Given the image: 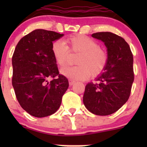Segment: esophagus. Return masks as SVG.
Returning <instances> with one entry per match:
<instances>
[{
  "instance_id": "34e87169",
  "label": "esophagus",
  "mask_w": 147,
  "mask_h": 147,
  "mask_svg": "<svg viewBox=\"0 0 147 147\" xmlns=\"http://www.w3.org/2000/svg\"><path fill=\"white\" fill-rule=\"evenodd\" d=\"M75 81H74V80H69V86L73 85V84H75Z\"/></svg>"
}]
</instances>
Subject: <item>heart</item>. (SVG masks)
Here are the masks:
<instances>
[{"label": "heart", "instance_id": "obj_1", "mask_svg": "<svg viewBox=\"0 0 147 147\" xmlns=\"http://www.w3.org/2000/svg\"><path fill=\"white\" fill-rule=\"evenodd\" d=\"M52 54L57 65L63 67L67 62L69 50L80 53L77 66L62 68L60 72L70 80H84L90 75L97 77L105 71L108 63V53L94 40L82 35H75L64 41L56 40L52 45Z\"/></svg>", "mask_w": 147, "mask_h": 147}]
</instances>
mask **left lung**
<instances>
[{
    "label": "left lung",
    "instance_id": "8db88e82",
    "mask_svg": "<svg viewBox=\"0 0 147 147\" xmlns=\"http://www.w3.org/2000/svg\"><path fill=\"white\" fill-rule=\"evenodd\" d=\"M92 36L105 43L109 58L96 82L86 85L83 102L90 112L106 116L117 112L129 97L134 79L133 55L128 43L116 34L100 32Z\"/></svg>",
    "mask_w": 147,
    "mask_h": 147
}]
</instances>
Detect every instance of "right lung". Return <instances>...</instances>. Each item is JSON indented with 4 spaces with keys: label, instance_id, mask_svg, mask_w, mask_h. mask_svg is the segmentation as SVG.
I'll return each instance as SVG.
<instances>
[{
    "label": "right lung",
    "instance_id": "right-lung-1",
    "mask_svg": "<svg viewBox=\"0 0 147 147\" xmlns=\"http://www.w3.org/2000/svg\"><path fill=\"white\" fill-rule=\"evenodd\" d=\"M63 35L35 30L20 40L13 55L12 84L16 98L21 107L35 117L54 114L69 87L67 79L59 74L51 50L53 41Z\"/></svg>",
    "mask_w": 147,
    "mask_h": 147
}]
</instances>
